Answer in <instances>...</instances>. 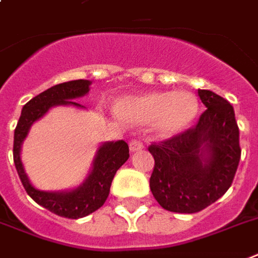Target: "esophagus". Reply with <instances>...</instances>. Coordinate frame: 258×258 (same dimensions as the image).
Returning <instances> with one entry per match:
<instances>
[{
    "label": "esophagus",
    "instance_id": "esophagus-1",
    "mask_svg": "<svg viewBox=\"0 0 258 258\" xmlns=\"http://www.w3.org/2000/svg\"><path fill=\"white\" fill-rule=\"evenodd\" d=\"M143 149V143L139 141V139H133L131 142H130V150L133 151H138V150H142Z\"/></svg>",
    "mask_w": 258,
    "mask_h": 258
}]
</instances>
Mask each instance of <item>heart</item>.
<instances>
[{"label": "heart", "instance_id": "b5f03b06", "mask_svg": "<svg viewBox=\"0 0 258 258\" xmlns=\"http://www.w3.org/2000/svg\"><path fill=\"white\" fill-rule=\"evenodd\" d=\"M199 103L188 92H149L124 98L116 105L117 115L125 120L141 124L153 123L162 137L181 133L194 121Z\"/></svg>", "mask_w": 258, "mask_h": 258}]
</instances>
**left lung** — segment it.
Masks as SVG:
<instances>
[{
    "mask_svg": "<svg viewBox=\"0 0 258 258\" xmlns=\"http://www.w3.org/2000/svg\"><path fill=\"white\" fill-rule=\"evenodd\" d=\"M206 111L195 127L149 146L154 157L150 189L165 210L194 214L226 194L239 158L233 105L211 90H198Z\"/></svg>",
    "mask_w": 258,
    "mask_h": 258,
    "instance_id": "1",
    "label": "left lung"
}]
</instances>
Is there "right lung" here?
Listing matches in <instances>:
<instances>
[{
  "label": "right lung",
  "mask_w": 258,
  "mask_h": 258,
  "mask_svg": "<svg viewBox=\"0 0 258 258\" xmlns=\"http://www.w3.org/2000/svg\"><path fill=\"white\" fill-rule=\"evenodd\" d=\"M90 84L92 82L88 80L63 82L51 86L50 89L35 96L23 107L21 116L15 130L13 161L27 194L37 204L47 208L48 211L69 219L84 218L98 210L105 203L109 195L112 180L117 169L128 160V145L124 141L103 143L98 147L89 176L86 177L85 181L78 188L68 192H46V190L36 189L27 177L20 158V151L25 137L28 135L31 125L37 119L46 115L50 108L55 105H74L82 108L81 104L74 101V98L85 96L89 92Z\"/></svg>",
  "instance_id": "right-lung-1"
}]
</instances>
